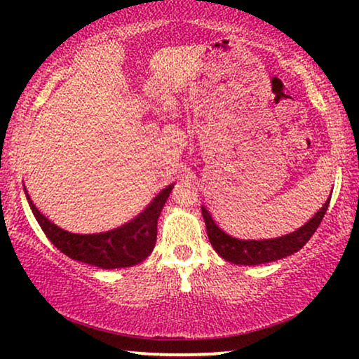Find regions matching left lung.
Returning <instances> with one entry per match:
<instances>
[{
  "label": "left lung",
  "instance_id": "left-lung-1",
  "mask_svg": "<svg viewBox=\"0 0 359 359\" xmlns=\"http://www.w3.org/2000/svg\"><path fill=\"white\" fill-rule=\"evenodd\" d=\"M24 191H26L29 205L47 238L63 255L76 262L95 264L104 269H114L139 264L151 253L156 242V220L171 193V186L158 193L149 204V208H145V210H142L127 224L107 230V232L90 235L72 233L58 227L36 208L26 186H24Z\"/></svg>",
  "mask_w": 359,
  "mask_h": 359
}]
</instances>
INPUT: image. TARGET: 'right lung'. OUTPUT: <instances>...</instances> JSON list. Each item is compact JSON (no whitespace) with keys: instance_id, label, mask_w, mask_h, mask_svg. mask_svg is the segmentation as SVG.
<instances>
[{"instance_id":"right-lung-1","label":"right lung","mask_w":359,"mask_h":359,"mask_svg":"<svg viewBox=\"0 0 359 359\" xmlns=\"http://www.w3.org/2000/svg\"><path fill=\"white\" fill-rule=\"evenodd\" d=\"M328 203L309 220V222L301 227L296 232L284 235L279 238L271 240H238L235 237H230L229 233H225L222 229H219L215 222L210 217L208 209H203L205 229H208V237L212 243L215 252H217L224 259H227L230 263L235 264H263L269 262H276L284 257H289L294 252H297L299 248H302L309 238L312 237V233L316 232V229L320 224V220L325 214Z\"/></svg>"}]
</instances>
